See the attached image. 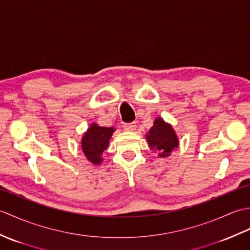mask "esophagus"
<instances>
[{"label": "esophagus", "mask_w": 250, "mask_h": 250, "mask_svg": "<svg viewBox=\"0 0 250 250\" xmlns=\"http://www.w3.org/2000/svg\"><path fill=\"white\" fill-rule=\"evenodd\" d=\"M136 128L135 122H128V124H124V129L125 131H134Z\"/></svg>", "instance_id": "obj_1"}]
</instances>
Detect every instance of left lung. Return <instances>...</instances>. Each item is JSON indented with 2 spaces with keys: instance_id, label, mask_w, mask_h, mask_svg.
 I'll return each mask as SVG.
<instances>
[{
  "instance_id": "obj_1",
  "label": "left lung",
  "mask_w": 250,
  "mask_h": 250,
  "mask_svg": "<svg viewBox=\"0 0 250 250\" xmlns=\"http://www.w3.org/2000/svg\"><path fill=\"white\" fill-rule=\"evenodd\" d=\"M151 149L159 151V157H167L174 148H177L178 141L172 126L166 124L161 118L155 120L149 134L146 135Z\"/></svg>"
}]
</instances>
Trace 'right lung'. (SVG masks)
I'll list each match as a JSON object with an SVG mask.
<instances>
[{
    "label": "right lung",
    "mask_w": 250,
    "mask_h": 250,
    "mask_svg": "<svg viewBox=\"0 0 250 250\" xmlns=\"http://www.w3.org/2000/svg\"><path fill=\"white\" fill-rule=\"evenodd\" d=\"M114 128H106L92 124L87 133L82 140V148L87 159L93 164H100L103 161L101 158L103 151L107 148L109 139L114 132Z\"/></svg>",
    "instance_id": "add662e5"
}]
</instances>
